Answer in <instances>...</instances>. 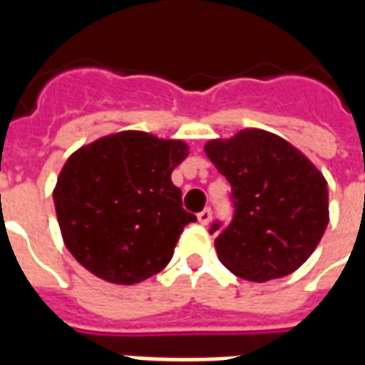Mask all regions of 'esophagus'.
I'll use <instances>...</instances> for the list:
<instances>
[{"label":"esophagus","mask_w":365,"mask_h":365,"mask_svg":"<svg viewBox=\"0 0 365 365\" xmlns=\"http://www.w3.org/2000/svg\"><path fill=\"white\" fill-rule=\"evenodd\" d=\"M197 219L201 225H209V221H211V209H209V207H207V209H203V211L197 215Z\"/></svg>","instance_id":"esophagus-1"}]
</instances>
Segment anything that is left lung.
Instances as JSON below:
<instances>
[{
	"label": "left lung",
	"instance_id": "1",
	"mask_svg": "<svg viewBox=\"0 0 365 365\" xmlns=\"http://www.w3.org/2000/svg\"><path fill=\"white\" fill-rule=\"evenodd\" d=\"M205 154L232 187L235 217L215 238L222 266L260 283L303 266L329 225L327 180L313 162L262 128L209 140Z\"/></svg>",
	"mask_w": 365,
	"mask_h": 365
}]
</instances>
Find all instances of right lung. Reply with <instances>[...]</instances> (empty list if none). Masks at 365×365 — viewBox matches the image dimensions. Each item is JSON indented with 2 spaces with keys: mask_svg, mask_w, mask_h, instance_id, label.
I'll return each instance as SVG.
<instances>
[{
  "mask_svg": "<svg viewBox=\"0 0 365 365\" xmlns=\"http://www.w3.org/2000/svg\"><path fill=\"white\" fill-rule=\"evenodd\" d=\"M187 154L183 140L123 130L66 160L52 197L64 245L83 268L117 285L166 268L183 227L197 221L172 183Z\"/></svg>",
  "mask_w": 365,
  "mask_h": 365,
  "instance_id": "obj_1",
  "label": "right lung"
}]
</instances>
